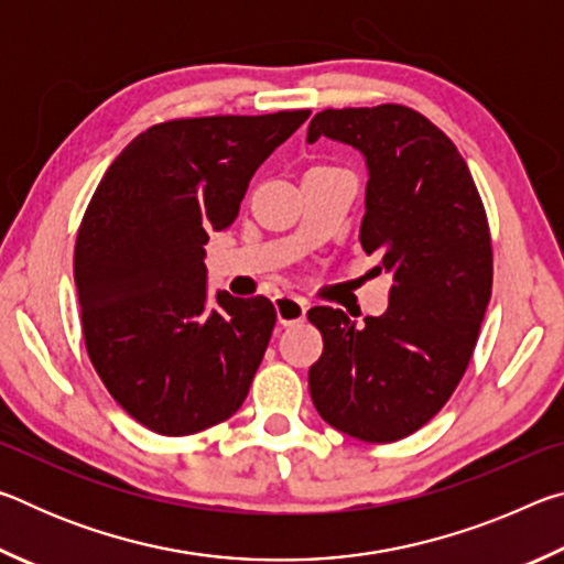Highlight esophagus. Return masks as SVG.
<instances>
[{
    "label": "esophagus",
    "instance_id": "1",
    "mask_svg": "<svg viewBox=\"0 0 564 564\" xmlns=\"http://www.w3.org/2000/svg\"><path fill=\"white\" fill-rule=\"evenodd\" d=\"M273 305H275V313H279V321L283 323V326L301 323L305 318V308H308V303H305L301 295H291V293L275 295Z\"/></svg>",
    "mask_w": 564,
    "mask_h": 564
}]
</instances>
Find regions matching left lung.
Instances as JSON below:
<instances>
[{"label":"left lung","mask_w":564,"mask_h":564,"mask_svg":"<svg viewBox=\"0 0 564 564\" xmlns=\"http://www.w3.org/2000/svg\"><path fill=\"white\" fill-rule=\"evenodd\" d=\"M321 137L366 156L358 238L393 285L388 311L366 328L340 308L308 311L323 336L311 398L336 431L395 443L441 413L473 358L492 293L488 216L460 151L415 109H326L313 117L308 144Z\"/></svg>","instance_id":"left-lung-1"}]
</instances>
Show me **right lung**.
Returning a JSON list of instances; mask_svg holds the SVG:
<instances>
[{
  "label": "right lung",
  "mask_w": 564,
  "mask_h": 564,
  "mask_svg": "<svg viewBox=\"0 0 564 564\" xmlns=\"http://www.w3.org/2000/svg\"><path fill=\"white\" fill-rule=\"evenodd\" d=\"M308 109L171 119L139 133L94 191L74 246L89 360L111 398L159 435L231 417L269 348V299L218 291L204 246L238 216L248 181Z\"/></svg>",
  "instance_id": "obj_1"
}]
</instances>
